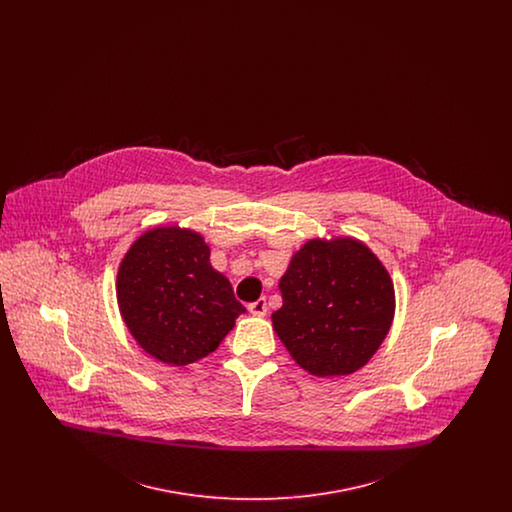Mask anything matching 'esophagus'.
I'll return each mask as SVG.
<instances>
[{"label": "esophagus", "instance_id": "esophagus-1", "mask_svg": "<svg viewBox=\"0 0 512 512\" xmlns=\"http://www.w3.org/2000/svg\"><path fill=\"white\" fill-rule=\"evenodd\" d=\"M247 309H249V313L255 315V317H265L268 311L267 299L261 297V299H257L255 303H249Z\"/></svg>", "mask_w": 512, "mask_h": 512}]
</instances>
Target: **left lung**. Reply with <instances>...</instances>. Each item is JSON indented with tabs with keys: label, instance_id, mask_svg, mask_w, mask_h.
Wrapping results in <instances>:
<instances>
[{
	"label": "left lung",
	"instance_id": "8db88e82",
	"mask_svg": "<svg viewBox=\"0 0 512 512\" xmlns=\"http://www.w3.org/2000/svg\"><path fill=\"white\" fill-rule=\"evenodd\" d=\"M272 326L293 361L313 376H349L390 332L395 290L388 268L351 236L301 245L278 284Z\"/></svg>",
	"mask_w": 512,
	"mask_h": 512
}]
</instances>
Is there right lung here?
<instances>
[{
  "label": "right lung",
  "mask_w": 512,
  "mask_h": 512,
  "mask_svg": "<svg viewBox=\"0 0 512 512\" xmlns=\"http://www.w3.org/2000/svg\"><path fill=\"white\" fill-rule=\"evenodd\" d=\"M209 257L205 238L178 224L149 228L122 257V320L147 355L165 365H192L207 357L245 313L230 280Z\"/></svg>",
  "instance_id": "1"
}]
</instances>
